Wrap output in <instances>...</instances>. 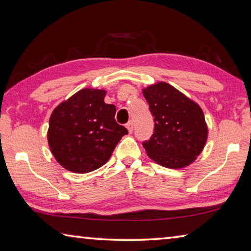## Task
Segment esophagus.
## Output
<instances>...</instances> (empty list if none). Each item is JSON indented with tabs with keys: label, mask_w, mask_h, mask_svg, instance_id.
Returning a JSON list of instances; mask_svg holds the SVG:
<instances>
[{
	"label": "esophagus",
	"mask_w": 251,
	"mask_h": 251,
	"mask_svg": "<svg viewBox=\"0 0 251 251\" xmlns=\"http://www.w3.org/2000/svg\"><path fill=\"white\" fill-rule=\"evenodd\" d=\"M126 128L128 129V131L129 133H133V129H134V123L133 122H128L127 123V125H126Z\"/></svg>",
	"instance_id": "obj_1"
}]
</instances>
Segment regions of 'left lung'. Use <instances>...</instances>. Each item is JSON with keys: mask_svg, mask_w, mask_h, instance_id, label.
<instances>
[{"mask_svg": "<svg viewBox=\"0 0 251 251\" xmlns=\"http://www.w3.org/2000/svg\"><path fill=\"white\" fill-rule=\"evenodd\" d=\"M154 116V134L143 144L148 157L160 166L179 169L197 159L208 138L201 106L165 82L143 88Z\"/></svg>", "mask_w": 251, "mask_h": 251, "instance_id": "8db88e82", "label": "left lung"}]
</instances>
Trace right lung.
<instances>
[{
  "label": "right lung",
  "mask_w": 251,
  "mask_h": 251,
  "mask_svg": "<svg viewBox=\"0 0 251 251\" xmlns=\"http://www.w3.org/2000/svg\"><path fill=\"white\" fill-rule=\"evenodd\" d=\"M105 90L83 88L59 103L50 114L48 142L57 163L67 171L86 174L107 163L123 136L116 107L106 104Z\"/></svg>",
  "instance_id": "right-lung-1"
}]
</instances>
